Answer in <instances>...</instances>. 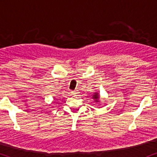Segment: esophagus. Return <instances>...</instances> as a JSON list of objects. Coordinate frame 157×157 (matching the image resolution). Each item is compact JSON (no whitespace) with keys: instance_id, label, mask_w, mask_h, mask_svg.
I'll return each mask as SVG.
<instances>
[{"instance_id":"obj_1","label":"esophagus","mask_w":157,"mask_h":157,"mask_svg":"<svg viewBox=\"0 0 157 157\" xmlns=\"http://www.w3.org/2000/svg\"><path fill=\"white\" fill-rule=\"evenodd\" d=\"M71 94H72V95H75V94H76L77 93H76V91H71Z\"/></svg>"}]
</instances>
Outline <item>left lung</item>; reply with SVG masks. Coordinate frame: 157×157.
Here are the masks:
<instances>
[{"mask_svg":"<svg viewBox=\"0 0 157 157\" xmlns=\"http://www.w3.org/2000/svg\"><path fill=\"white\" fill-rule=\"evenodd\" d=\"M93 98L95 99V101L98 102V98H99V95H98V93H95L93 95Z\"/></svg>","mask_w":157,"mask_h":157,"instance_id":"left-lung-1","label":"left lung"}]
</instances>
